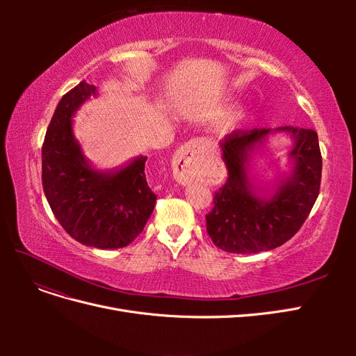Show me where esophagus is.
Returning <instances> with one entry per match:
<instances>
[{
    "label": "esophagus",
    "mask_w": 356,
    "mask_h": 356,
    "mask_svg": "<svg viewBox=\"0 0 356 356\" xmlns=\"http://www.w3.org/2000/svg\"><path fill=\"white\" fill-rule=\"evenodd\" d=\"M203 141L195 138L182 145L174 156V178L181 186H187L190 182L200 178L203 172Z\"/></svg>",
    "instance_id": "obj_1"
}]
</instances>
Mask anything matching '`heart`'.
<instances>
[{"instance_id": "obj_1", "label": "heart", "mask_w": 356, "mask_h": 356, "mask_svg": "<svg viewBox=\"0 0 356 356\" xmlns=\"http://www.w3.org/2000/svg\"><path fill=\"white\" fill-rule=\"evenodd\" d=\"M239 117H241V111H238V113H234L233 118H239Z\"/></svg>"}]
</instances>
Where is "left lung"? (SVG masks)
I'll use <instances>...</instances> for the list:
<instances>
[{
	"label": "left lung",
	"instance_id": "obj_1",
	"mask_svg": "<svg viewBox=\"0 0 356 356\" xmlns=\"http://www.w3.org/2000/svg\"><path fill=\"white\" fill-rule=\"evenodd\" d=\"M284 131L293 139L291 170L273 186L257 189L249 175L252 154L266 136ZM229 170L207 215V230L222 251L257 254L284 245L300 230L319 195L322 157L318 134L293 126L234 131L220 143Z\"/></svg>",
	"mask_w": 356,
	"mask_h": 356
}]
</instances>
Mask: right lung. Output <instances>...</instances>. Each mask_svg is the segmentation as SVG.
<instances>
[{
	"instance_id": "1",
	"label": "right lung",
	"mask_w": 356,
	"mask_h": 356,
	"mask_svg": "<svg viewBox=\"0 0 356 356\" xmlns=\"http://www.w3.org/2000/svg\"><path fill=\"white\" fill-rule=\"evenodd\" d=\"M98 95L84 80L62 96L41 148L42 190L56 220L72 239L99 250L127 246L144 230L157 196L147 184L145 156L99 170L83 154L72 117Z\"/></svg>"
}]
</instances>
